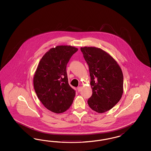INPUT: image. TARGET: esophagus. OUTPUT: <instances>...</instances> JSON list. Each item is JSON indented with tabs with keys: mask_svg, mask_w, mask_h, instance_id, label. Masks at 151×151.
Masks as SVG:
<instances>
[{
	"mask_svg": "<svg viewBox=\"0 0 151 151\" xmlns=\"http://www.w3.org/2000/svg\"><path fill=\"white\" fill-rule=\"evenodd\" d=\"M77 89H78V91H81V86H79V87H78V88H77Z\"/></svg>",
	"mask_w": 151,
	"mask_h": 151,
	"instance_id": "obj_1",
	"label": "esophagus"
}]
</instances>
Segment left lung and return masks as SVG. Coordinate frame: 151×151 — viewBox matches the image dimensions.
<instances>
[{
  "label": "left lung",
  "mask_w": 151,
  "mask_h": 151,
  "mask_svg": "<svg viewBox=\"0 0 151 151\" xmlns=\"http://www.w3.org/2000/svg\"><path fill=\"white\" fill-rule=\"evenodd\" d=\"M89 68L92 96L87 101L92 110L104 113L111 110L122 97L124 76L114 59L95 47H81Z\"/></svg>",
  "instance_id": "obj_1"
}]
</instances>
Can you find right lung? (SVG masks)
<instances>
[{
    "label": "right lung",
    "instance_id": "obj_1",
    "mask_svg": "<svg viewBox=\"0 0 151 151\" xmlns=\"http://www.w3.org/2000/svg\"><path fill=\"white\" fill-rule=\"evenodd\" d=\"M78 48L58 46L51 49L40 60L34 77L37 97L47 109L56 114L68 110L76 91L68 83L66 66Z\"/></svg>",
    "mask_w": 151,
    "mask_h": 151
}]
</instances>
